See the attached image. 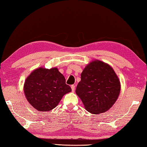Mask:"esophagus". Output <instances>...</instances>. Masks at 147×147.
<instances>
[{"label": "esophagus", "mask_w": 147, "mask_h": 147, "mask_svg": "<svg viewBox=\"0 0 147 147\" xmlns=\"http://www.w3.org/2000/svg\"><path fill=\"white\" fill-rule=\"evenodd\" d=\"M71 89H72V92H74V90H75V86L74 85H71Z\"/></svg>", "instance_id": "obj_1"}]
</instances>
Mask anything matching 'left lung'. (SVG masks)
<instances>
[{"label": "left lung", "instance_id": "left-lung-1", "mask_svg": "<svg viewBox=\"0 0 147 147\" xmlns=\"http://www.w3.org/2000/svg\"><path fill=\"white\" fill-rule=\"evenodd\" d=\"M120 80L113 68L105 62L94 60L84 68L76 89L86 110L93 114L104 113L117 100Z\"/></svg>", "mask_w": 147, "mask_h": 147}]
</instances>
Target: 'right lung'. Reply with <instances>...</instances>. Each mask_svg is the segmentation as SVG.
Wrapping results in <instances>:
<instances>
[{
  "label": "right lung",
  "mask_w": 147,
  "mask_h": 147,
  "mask_svg": "<svg viewBox=\"0 0 147 147\" xmlns=\"http://www.w3.org/2000/svg\"><path fill=\"white\" fill-rule=\"evenodd\" d=\"M23 88L28 102L39 112L52 110L65 94L71 92L57 67L36 69L26 78Z\"/></svg>",
  "instance_id": "add662e5"
}]
</instances>
